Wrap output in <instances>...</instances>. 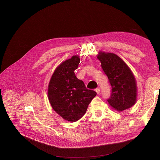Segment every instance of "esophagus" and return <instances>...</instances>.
<instances>
[{
	"mask_svg": "<svg viewBox=\"0 0 160 160\" xmlns=\"http://www.w3.org/2000/svg\"><path fill=\"white\" fill-rule=\"evenodd\" d=\"M95 91L97 92V94H99L100 93V89L99 88H97L95 89Z\"/></svg>",
	"mask_w": 160,
	"mask_h": 160,
	"instance_id": "obj_1",
	"label": "esophagus"
}]
</instances>
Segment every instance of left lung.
<instances>
[{
    "label": "left lung",
    "instance_id": "obj_1",
    "mask_svg": "<svg viewBox=\"0 0 160 160\" xmlns=\"http://www.w3.org/2000/svg\"><path fill=\"white\" fill-rule=\"evenodd\" d=\"M97 58L112 88L109 104L118 112L131 108L137 100V84L129 67L113 53L100 51Z\"/></svg>",
    "mask_w": 160,
    "mask_h": 160
}]
</instances>
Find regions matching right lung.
Wrapping results in <instances>:
<instances>
[{"instance_id":"1","label":"right lung","mask_w":160,"mask_h":160,"mask_svg":"<svg viewBox=\"0 0 160 160\" xmlns=\"http://www.w3.org/2000/svg\"><path fill=\"white\" fill-rule=\"evenodd\" d=\"M80 62L79 56L76 55L59 65L48 88V98L53 110L70 122L82 118L97 95L95 91L88 89L83 82L76 77L74 71Z\"/></svg>"}]
</instances>
